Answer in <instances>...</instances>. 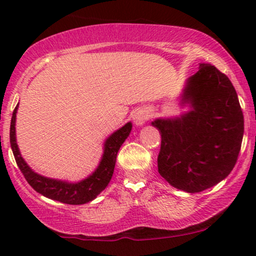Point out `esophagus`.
<instances>
[{
	"instance_id": "34e87169",
	"label": "esophagus",
	"mask_w": 256,
	"mask_h": 256,
	"mask_svg": "<svg viewBox=\"0 0 256 256\" xmlns=\"http://www.w3.org/2000/svg\"><path fill=\"white\" fill-rule=\"evenodd\" d=\"M149 116H150V112L146 108H137L132 113V119H134V122L137 126H142L149 119Z\"/></svg>"
}]
</instances>
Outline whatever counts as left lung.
I'll use <instances>...</instances> for the list:
<instances>
[{
  "label": "left lung",
  "instance_id": "left-lung-1",
  "mask_svg": "<svg viewBox=\"0 0 256 256\" xmlns=\"http://www.w3.org/2000/svg\"><path fill=\"white\" fill-rule=\"evenodd\" d=\"M180 98L182 104H189V112L152 122L161 134L158 168L176 189L200 192L234 170L244 119L230 79L210 64H200Z\"/></svg>",
  "mask_w": 256,
  "mask_h": 256
}]
</instances>
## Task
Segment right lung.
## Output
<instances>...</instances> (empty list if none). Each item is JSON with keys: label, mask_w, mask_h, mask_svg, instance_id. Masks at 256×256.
I'll return each mask as SVG.
<instances>
[{"label": "right lung", "mask_w": 256, "mask_h": 256, "mask_svg": "<svg viewBox=\"0 0 256 256\" xmlns=\"http://www.w3.org/2000/svg\"><path fill=\"white\" fill-rule=\"evenodd\" d=\"M16 110L18 104L13 112V116H12L10 122V146L14 158H16V165L24 174L28 183L40 195L66 204H84L98 198V194L104 192L106 186L110 182L114 167H116V154H118L120 146H122V143L125 142V140L130 134L132 128L131 122H128L122 128H120L119 130L113 132L104 140V154H102L101 161H100L98 168L91 173L89 177L80 182H77V183H70V182L66 180H58V179L38 174L25 162L22 154H20L19 146L16 144Z\"/></svg>", "instance_id": "add662e5"}]
</instances>
